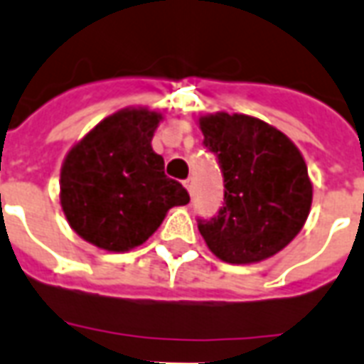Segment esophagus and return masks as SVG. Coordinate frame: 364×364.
<instances>
[{"label": "esophagus", "mask_w": 364, "mask_h": 364, "mask_svg": "<svg viewBox=\"0 0 364 364\" xmlns=\"http://www.w3.org/2000/svg\"><path fill=\"white\" fill-rule=\"evenodd\" d=\"M183 185H185V189L189 191V195H193V189H195V181H193V177L185 179V181H183Z\"/></svg>", "instance_id": "esophagus-1"}]
</instances>
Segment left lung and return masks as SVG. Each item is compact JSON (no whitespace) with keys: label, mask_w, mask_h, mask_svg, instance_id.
Wrapping results in <instances>:
<instances>
[{"label":"left lung","mask_w":364,"mask_h":364,"mask_svg":"<svg viewBox=\"0 0 364 364\" xmlns=\"http://www.w3.org/2000/svg\"><path fill=\"white\" fill-rule=\"evenodd\" d=\"M205 146L224 175V206L198 220L208 250L226 263L269 259L296 237L312 206L302 154L281 130L247 114L198 119Z\"/></svg>","instance_id":"8db88e82"}]
</instances>
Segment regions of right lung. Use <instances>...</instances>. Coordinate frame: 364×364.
I'll list each match as a JSON object with an SVG mask.
<instances>
[{
	"instance_id": "add662e5",
	"label": "right lung",
	"mask_w": 364,
	"mask_h": 364,
	"mask_svg": "<svg viewBox=\"0 0 364 364\" xmlns=\"http://www.w3.org/2000/svg\"><path fill=\"white\" fill-rule=\"evenodd\" d=\"M161 114L122 109L83 136L60 171V205L85 242L107 252H128L159 228L169 208L189 203L181 183L164 171L151 150Z\"/></svg>"
}]
</instances>
